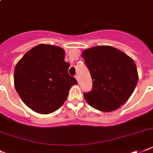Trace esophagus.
<instances>
[{
  "label": "esophagus",
  "mask_w": 153,
  "mask_h": 153,
  "mask_svg": "<svg viewBox=\"0 0 153 153\" xmlns=\"http://www.w3.org/2000/svg\"><path fill=\"white\" fill-rule=\"evenodd\" d=\"M75 78H76V80H77L78 83H79V81H80V79H79V75H76L75 76Z\"/></svg>",
  "instance_id": "obj_1"
}]
</instances>
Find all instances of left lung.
<instances>
[{
  "mask_svg": "<svg viewBox=\"0 0 153 153\" xmlns=\"http://www.w3.org/2000/svg\"><path fill=\"white\" fill-rule=\"evenodd\" d=\"M91 76V91L84 97L93 108L111 112L127 102L138 80L137 67L127 54L111 46H97L82 53Z\"/></svg>",
  "mask_w": 153,
  "mask_h": 153,
  "instance_id": "left-lung-1",
  "label": "left lung"
}]
</instances>
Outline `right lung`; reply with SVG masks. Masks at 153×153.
I'll use <instances>...</instances> for the list:
<instances>
[{
    "mask_svg": "<svg viewBox=\"0 0 153 153\" xmlns=\"http://www.w3.org/2000/svg\"><path fill=\"white\" fill-rule=\"evenodd\" d=\"M62 48L40 44L18 62L14 73L16 91L34 112L48 114L59 109L67 98L72 86L77 84L69 75Z\"/></svg>",
    "mask_w": 153,
    "mask_h": 153,
    "instance_id": "1",
    "label": "right lung"
}]
</instances>
